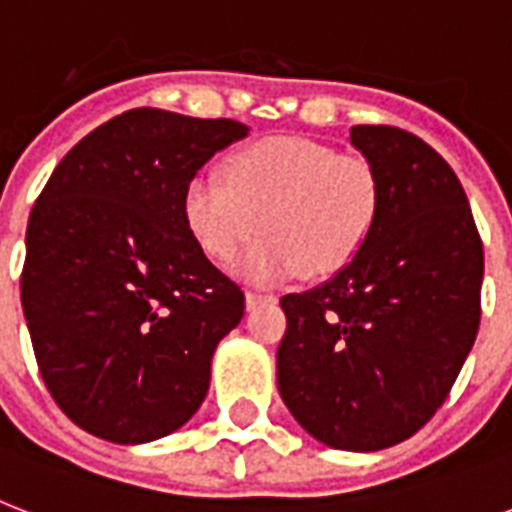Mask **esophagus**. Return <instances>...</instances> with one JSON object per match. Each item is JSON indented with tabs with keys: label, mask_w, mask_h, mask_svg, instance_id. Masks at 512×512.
Segmentation results:
<instances>
[{
	"label": "esophagus",
	"mask_w": 512,
	"mask_h": 512,
	"mask_svg": "<svg viewBox=\"0 0 512 512\" xmlns=\"http://www.w3.org/2000/svg\"><path fill=\"white\" fill-rule=\"evenodd\" d=\"M276 303V295H263V292H247V311H255L257 305Z\"/></svg>",
	"instance_id": "esophagus-1"
}]
</instances>
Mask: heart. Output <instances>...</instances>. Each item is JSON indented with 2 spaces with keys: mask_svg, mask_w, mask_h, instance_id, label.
Returning <instances> with one entry per match:
<instances>
[{
  "mask_svg": "<svg viewBox=\"0 0 512 512\" xmlns=\"http://www.w3.org/2000/svg\"><path fill=\"white\" fill-rule=\"evenodd\" d=\"M377 170L319 140L263 138L239 148L223 172H199L183 196L188 231L212 260L228 263L260 228L239 273L257 284L297 273L327 276L353 260L380 217Z\"/></svg>",
  "mask_w": 512,
  "mask_h": 512,
  "instance_id": "obj_1",
  "label": "heart"
}]
</instances>
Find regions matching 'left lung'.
I'll use <instances>...</instances> for the list:
<instances>
[{
  "label": "left lung",
  "instance_id": "8db88e82",
  "mask_svg": "<svg viewBox=\"0 0 512 512\" xmlns=\"http://www.w3.org/2000/svg\"><path fill=\"white\" fill-rule=\"evenodd\" d=\"M382 188L372 236L327 284L281 297L279 393L313 438L377 452L446 401L481 321L484 244L454 170L417 135L358 124Z\"/></svg>",
  "mask_w": 512,
  "mask_h": 512
}]
</instances>
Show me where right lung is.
<instances>
[{"label": "right lung", "instance_id": "right-lung-1", "mask_svg": "<svg viewBox=\"0 0 512 512\" xmlns=\"http://www.w3.org/2000/svg\"><path fill=\"white\" fill-rule=\"evenodd\" d=\"M247 124L132 108L68 151L26 228L20 303L68 420L146 444L193 417L244 292L188 231L183 196Z\"/></svg>", "mask_w": 512, "mask_h": 512}]
</instances>
